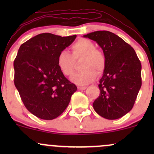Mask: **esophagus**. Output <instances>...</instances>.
<instances>
[{
	"instance_id": "obj_1",
	"label": "esophagus",
	"mask_w": 154,
	"mask_h": 154,
	"mask_svg": "<svg viewBox=\"0 0 154 154\" xmlns=\"http://www.w3.org/2000/svg\"><path fill=\"white\" fill-rule=\"evenodd\" d=\"M78 90L79 91H82V90H85L86 88H87V86H83V85H79L78 86Z\"/></svg>"
}]
</instances>
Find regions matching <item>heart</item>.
<instances>
[{
  "label": "heart",
  "mask_w": 154,
  "mask_h": 154,
  "mask_svg": "<svg viewBox=\"0 0 154 154\" xmlns=\"http://www.w3.org/2000/svg\"><path fill=\"white\" fill-rule=\"evenodd\" d=\"M72 54L66 50L61 51L58 55L57 65L65 76H72L75 71V59L82 58V71L75 74L72 80L77 84L85 85L93 82L96 73H102L106 65L105 55L95 48V45L86 38L79 39L71 47Z\"/></svg>",
  "instance_id": "1"
}]
</instances>
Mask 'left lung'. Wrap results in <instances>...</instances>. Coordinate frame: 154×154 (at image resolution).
Listing matches in <instances>:
<instances>
[{"instance_id":"1","label":"left lung","mask_w":154,"mask_h":154,"mask_svg":"<svg viewBox=\"0 0 154 154\" xmlns=\"http://www.w3.org/2000/svg\"><path fill=\"white\" fill-rule=\"evenodd\" d=\"M84 38L96 42L106 57L98 85L100 95L93 102V109L105 119H119L132 109L140 89V61L135 50L111 32L96 31Z\"/></svg>"}]
</instances>
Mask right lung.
I'll list each match as a JSON object with an SVG mask.
<instances>
[{
  "instance_id": "obj_1",
  "label": "right lung",
  "mask_w": 154,
  "mask_h": 154,
  "mask_svg": "<svg viewBox=\"0 0 154 154\" xmlns=\"http://www.w3.org/2000/svg\"><path fill=\"white\" fill-rule=\"evenodd\" d=\"M76 37L42 33L19 48L14 61V85L26 109L40 119L61 115L77 91L57 65L58 55Z\"/></svg>"
}]
</instances>
